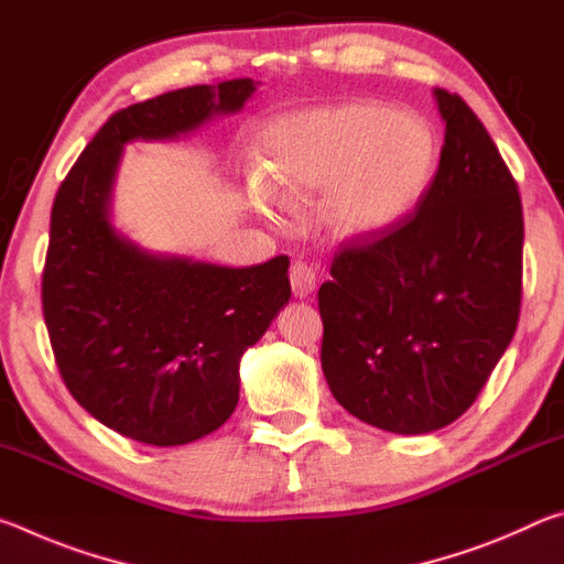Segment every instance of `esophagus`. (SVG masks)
Masks as SVG:
<instances>
[{
	"label": "esophagus",
	"mask_w": 564,
	"mask_h": 564,
	"mask_svg": "<svg viewBox=\"0 0 564 564\" xmlns=\"http://www.w3.org/2000/svg\"><path fill=\"white\" fill-rule=\"evenodd\" d=\"M291 289L295 299H308L313 289H316V271L308 263L295 261L291 265Z\"/></svg>",
	"instance_id": "34e87169"
}]
</instances>
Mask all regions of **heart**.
Returning <instances> with one entry per match:
<instances>
[{
    "label": "heart",
    "mask_w": 564,
    "mask_h": 564,
    "mask_svg": "<svg viewBox=\"0 0 564 564\" xmlns=\"http://www.w3.org/2000/svg\"><path fill=\"white\" fill-rule=\"evenodd\" d=\"M435 129L415 111L350 101L279 119L265 131L261 181L279 202L326 186L321 212L340 236H378L413 216L433 184Z\"/></svg>",
    "instance_id": "heart-1"
}]
</instances>
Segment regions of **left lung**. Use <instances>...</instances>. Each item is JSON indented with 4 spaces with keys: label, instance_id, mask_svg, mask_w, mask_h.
I'll use <instances>...</instances> for the list:
<instances>
[{
    "label": "left lung",
    "instance_id": "left-lung-1",
    "mask_svg": "<svg viewBox=\"0 0 564 564\" xmlns=\"http://www.w3.org/2000/svg\"><path fill=\"white\" fill-rule=\"evenodd\" d=\"M445 144L415 214L333 256L321 366L333 398L398 435L441 431L480 395L522 299V204L467 104L435 89Z\"/></svg>",
    "mask_w": 564,
    "mask_h": 564
}]
</instances>
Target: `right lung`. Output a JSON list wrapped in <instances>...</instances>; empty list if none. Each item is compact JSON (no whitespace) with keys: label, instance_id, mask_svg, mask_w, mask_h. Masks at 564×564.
<instances>
[{"label":"right lung","instance_id":"1","mask_svg":"<svg viewBox=\"0 0 564 564\" xmlns=\"http://www.w3.org/2000/svg\"><path fill=\"white\" fill-rule=\"evenodd\" d=\"M253 79L186 87L111 113L56 191L42 311L76 403L119 435L186 445L238 403V362L291 299L289 256L228 269L161 256L109 221L129 141L176 139L236 113Z\"/></svg>","mask_w":564,"mask_h":564}]
</instances>
